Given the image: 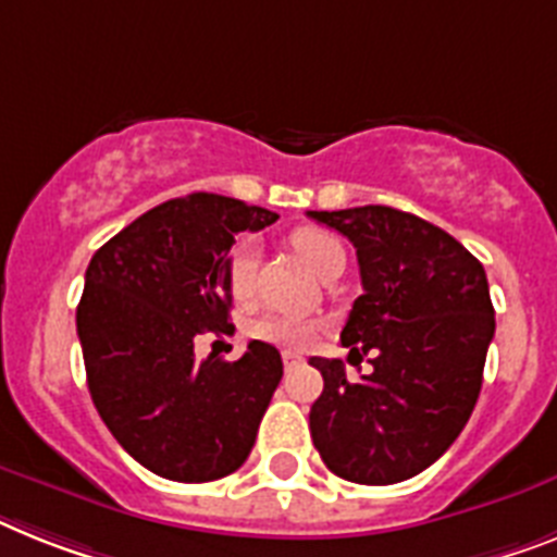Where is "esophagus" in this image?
Returning a JSON list of instances; mask_svg holds the SVG:
<instances>
[{
    "label": "esophagus",
    "mask_w": 557,
    "mask_h": 557,
    "mask_svg": "<svg viewBox=\"0 0 557 557\" xmlns=\"http://www.w3.org/2000/svg\"><path fill=\"white\" fill-rule=\"evenodd\" d=\"M301 364V356H293V352H284V367L287 370H293V367Z\"/></svg>",
    "instance_id": "esophagus-1"
}]
</instances>
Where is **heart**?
I'll list each match as a JSON object with an SVG mask.
<instances>
[{"mask_svg": "<svg viewBox=\"0 0 557 557\" xmlns=\"http://www.w3.org/2000/svg\"><path fill=\"white\" fill-rule=\"evenodd\" d=\"M296 252L305 259L312 273H327L333 264H344L342 238L321 227H298L289 236ZM256 270H259V242L252 236L238 238L227 261V284L236 298H250L256 287ZM252 335L261 342L278 344L284 350H307L315 335H319V321L296 315V312H268L252 324Z\"/></svg>", "mask_w": 557, "mask_h": 557, "instance_id": "1", "label": "heart"}]
</instances>
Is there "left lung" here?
Wrapping results in <instances>:
<instances>
[{
    "label": "left lung",
    "instance_id": "left-lung-1",
    "mask_svg": "<svg viewBox=\"0 0 557 557\" xmlns=\"http://www.w3.org/2000/svg\"><path fill=\"white\" fill-rule=\"evenodd\" d=\"M307 215L356 247L364 296L342 344L372 356L358 381L338 358H310L324 375L310 407L312 444L344 481L398 484L438 461L475 410L495 335L486 273L449 233L395 207Z\"/></svg>",
    "mask_w": 557,
    "mask_h": 557
}]
</instances>
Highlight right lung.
I'll list each match as a JSON object with an SVG mask.
<instances>
[{
	"label": "right lung",
	"mask_w": 557,
	"mask_h": 557,
	"mask_svg": "<svg viewBox=\"0 0 557 557\" xmlns=\"http://www.w3.org/2000/svg\"><path fill=\"white\" fill-rule=\"evenodd\" d=\"M278 215L215 193L147 210L94 252L76 307L87 389L127 453L156 475L205 484L247 461L282 356L196 361L193 338L230 324V247ZM233 327V324H230Z\"/></svg>",
	"instance_id": "right-lung-1"
}]
</instances>
